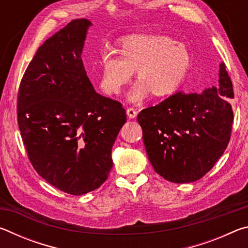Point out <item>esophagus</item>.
I'll use <instances>...</instances> for the list:
<instances>
[{"instance_id": "34e87169", "label": "esophagus", "mask_w": 248, "mask_h": 248, "mask_svg": "<svg viewBox=\"0 0 248 248\" xmlns=\"http://www.w3.org/2000/svg\"><path fill=\"white\" fill-rule=\"evenodd\" d=\"M127 115H128V117H129L130 119H133V118H136V117H137L138 111L134 108L130 107V108L127 109Z\"/></svg>"}]
</instances>
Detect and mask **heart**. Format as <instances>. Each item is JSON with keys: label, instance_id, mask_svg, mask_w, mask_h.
<instances>
[{"label": "heart", "instance_id": "1", "mask_svg": "<svg viewBox=\"0 0 248 248\" xmlns=\"http://www.w3.org/2000/svg\"><path fill=\"white\" fill-rule=\"evenodd\" d=\"M117 53H105L100 59V86L107 94H119L137 71L140 83L129 94L133 103H141L150 94L156 98L173 95L192 64L189 50L166 36L125 37L119 41Z\"/></svg>", "mask_w": 248, "mask_h": 248}]
</instances>
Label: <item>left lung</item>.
I'll use <instances>...</instances> for the list:
<instances>
[{
    "mask_svg": "<svg viewBox=\"0 0 248 248\" xmlns=\"http://www.w3.org/2000/svg\"><path fill=\"white\" fill-rule=\"evenodd\" d=\"M219 85L202 93L179 91L138 115L154 170L171 183L196 182L215 166L230 142L234 91L225 64Z\"/></svg>",
    "mask_w": 248,
    "mask_h": 248,
    "instance_id": "obj_1",
    "label": "left lung"
}]
</instances>
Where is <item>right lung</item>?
Listing matches in <instances>:
<instances>
[{"label":"right lung","mask_w":248,"mask_h":248,"mask_svg":"<svg viewBox=\"0 0 248 248\" xmlns=\"http://www.w3.org/2000/svg\"><path fill=\"white\" fill-rule=\"evenodd\" d=\"M91 22L73 19L41 45L17 94V123L33 169L59 190L97 189L112 167L111 149L127 121L123 104L97 94L82 50Z\"/></svg>","instance_id":"obj_1"}]
</instances>
